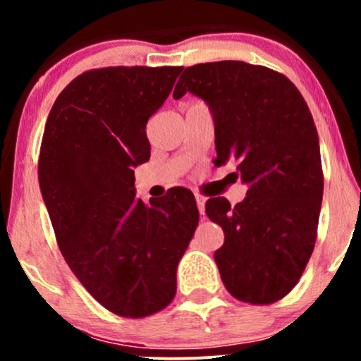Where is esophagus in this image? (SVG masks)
<instances>
[{
	"label": "esophagus",
	"mask_w": 361,
	"mask_h": 361,
	"mask_svg": "<svg viewBox=\"0 0 361 361\" xmlns=\"http://www.w3.org/2000/svg\"><path fill=\"white\" fill-rule=\"evenodd\" d=\"M195 200H197V207H198V210H200V214L204 215L205 214V202H207V198L204 197V195L197 193V195H195Z\"/></svg>",
	"instance_id": "esophagus-1"
}]
</instances>
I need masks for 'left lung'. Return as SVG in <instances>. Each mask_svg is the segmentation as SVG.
Here are the masks:
<instances>
[{"label": "left lung", "mask_w": 361, "mask_h": 361, "mask_svg": "<svg viewBox=\"0 0 361 361\" xmlns=\"http://www.w3.org/2000/svg\"><path fill=\"white\" fill-rule=\"evenodd\" d=\"M185 93L212 111L215 166L238 161L247 185L234 207L224 197L205 204L224 231L221 279L238 300L273 304L295 287L316 244L324 176L307 103L287 76L243 61L190 66L173 98Z\"/></svg>", "instance_id": "1"}]
</instances>
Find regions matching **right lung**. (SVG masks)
<instances>
[{"mask_svg":"<svg viewBox=\"0 0 361 361\" xmlns=\"http://www.w3.org/2000/svg\"><path fill=\"white\" fill-rule=\"evenodd\" d=\"M181 69H91L62 90L45 123L39 183L59 250L82 287L122 317L151 316L175 299L198 224L190 190L144 204L134 188V168L151 156L147 120Z\"/></svg>","mask_w":361,"mask_h":361,"instance_id":"obj_1","label":"right lung"}]
</instances>
